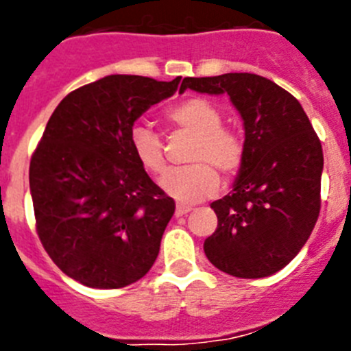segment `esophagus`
Listing matches in <instances>:
<instances>
[{
    "label": "esophagus",
    "instance_id": "1",
    "mask_svg": "<svg viewBox=\"0 0 351 351\" xmlns=\"http://www.w3.org/2000/svg\"><path fill=\"white\" fill-rule=\"evenodd\" d=\"M191 210L190 206H182V204H179L178 207H176V216H182V214H188Z\"/></svg>",
    "mask_w": 351,
    "mask_h": 351
}]
</instances>
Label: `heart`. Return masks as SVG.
I'll return each mask as SVG.
<instances>
[{
  "label": "heart",
  "instance_id": "obj_1",
  "mask_svg": "<svg viewBox=\"0 0 351 351\" xmlns=\"http://www.w3.org/2000/svg\"><path fill=\"white\" fill-rule=\"evenodd\" d=\"M169 125L193 135L188 151L191 165L172 169L160 179L161 190L179 204H197L213 197L219 188L218 172L234 176L244 161V141L235 130L223 126L219 107L206 98H188L173 105L165 114ZM130 149L138 165L149 173L165 169L163 142L147 126L130 130Z\"/></svg>",
  "mask_w": 351,
  "mask_h": 351
}]
</instances>
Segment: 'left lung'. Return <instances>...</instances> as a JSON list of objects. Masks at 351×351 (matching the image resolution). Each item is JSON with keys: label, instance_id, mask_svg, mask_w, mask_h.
<instances>
[{"label": "left lung", "instance_id": "left-lung-1", "mask_svg": "<svg viewBox=\"0 0 351 351\" xmlns=\"http://www.w3.org/2000/svg\"><path fill=\"white\" fill-rule=\"evenodd\" d=\"M228 95L244 121L234 190L210 204L218 228L204 251L219 271L256 280L295 258L320 214L324 153L297 98L255 73L186 77L179 93Z\"/></svg>", "mask_w": 351, "mask_h": 351}]
</instances>
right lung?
<instances>
[{"label":"right lung","mask_w":351,"mask_h":351,"mask_svg":"<svg viewBox=\"0 0 351 351\" xmlns=\"http://www.w3.org/2000/svg\"><path fill=\"white\" fill-rule=\"evenodd\" d=\"M141 75H107L61 100L29 163L36 232L71 280L112 290L153 267L176 210L130 149V130L178 91Z\"/></svg>","instance_id":"add662e5"}]
</instances>
